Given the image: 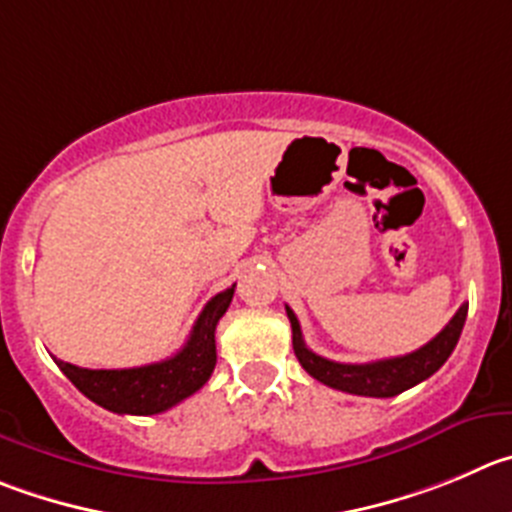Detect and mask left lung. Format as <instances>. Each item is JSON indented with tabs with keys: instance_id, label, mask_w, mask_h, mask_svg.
Returning a JSON list of instances; mask_svg holds the SVG:
<instances>
[{
	"instance_id": "1",
	"label": "left lung",
	"mask_w": 512,
	"mask_h": 512,
	"mask_svg": "<svg viewBox=\"0 0 512 512\" xmlns=\"http://www.w3.org/2000/svg\"><path fill=\"white\" fill-rule=\"evenodd\" d=\"M285 310H288L290 328H293L295 356L313 379L331 386V389L358 396H376V399H389V396L401 394V391L422 384L434 371L442 369V364L450 358L457 341H460L462 326H465L467 318V303H462V308L452 315V321L427 346L417 348L407 356L381 358V361H371V364H338V361L318 356V353L305 346L298 318H295L288 305H285Z\"/></svg>"
}]
</instances>
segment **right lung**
Masks as SVG:
<instances>
[{
    "mask_svg": "<svg viewBox=\"0 0 512 512\" xmlns=\"http://www.w3.org/2000/svg\"><path fill=\"white\" fill-rule=\"evenodd\" d=\"M232 295L234 285L214 295L199 313L184 348L159 364L136 366V369H80L57 358L55 361L62 374L90 401L108 412L136 414V417L166 412L202 389L212 376L217 364L214 331L219 318L227 313Z\"/></svg>",
    "mask_w": 512,
    "mask_h": 512,
    "instance_id": "add662e5",
    "label": "right lung"
}]
</instances>
